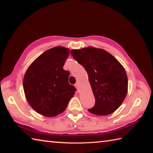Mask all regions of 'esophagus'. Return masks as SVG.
Masks as SVG:
<instances>
[{"label":"esophagus","mask_w":153,"mask_h":153,"mask_svg":"<svg viewBox=\"0 0 153 153\" xmlns=\"http://www.w3.org/2000/svg\"><path fill=\"white\" fill-rule=\"evenodd\" d=\"M75 87L76 88L77 91H78V92H79V84H78V83H76V84H75Z\"/></svg>","instance_id":"obj_1"}]
</instances>
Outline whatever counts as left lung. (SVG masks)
Listing matches in <instances>:
<instances>
[{
    "label": "left lung",
    "instance_id": "8db88e82",
    "mask_svg": "<svg viewBox=\"0 0 153 153\" xmlns=\"http://www.w3.org/2000/svg\"><path fill=\"white\" fill-rule=\"evenodd\" d=\"M71 54L87 71L95 97L91 114L105 116L118 109L126 98L127 75L123 66L109 53L92 47L72 49Z\"/></svg>",
    "mask_w": 153,
    "mask_h": 153
}]
</instances>
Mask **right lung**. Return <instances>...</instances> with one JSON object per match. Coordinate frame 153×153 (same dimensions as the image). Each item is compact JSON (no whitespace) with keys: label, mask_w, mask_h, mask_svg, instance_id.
Returning <instances> with one entry per match:
<instances>
[{"label":"right lung","mask_w":153,"mask_h":153,"mask_svg":"<svg viewBox=\"0 0 153 153\" xmlns=\"http://www.w3.org/2000/svg\"><path fill=\"white\" fill-rule=\"evenodd\" d=\"M69 49L55 47L39 56L27 69L23 79L27 100L40 114L53 117L65 110L76 91L63 69Z\"/></svg>","instance_id":"add662e5"}]
</instances>
